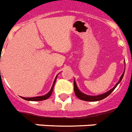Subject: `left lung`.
<instances>
[{
    "instance_id": "8db88e82",
    "label": "left lung",
    "mask_w": 132,
    "mask_h": 132,
    "mask_svg": "<svg viewBox=\"0 0 132 132\" xmlns=\"http://www.w3.org/2000/svg\"><path fill=\"white\" fill-rule=\"evenodd\" d=\"M124 73H125V70H124V72H123V73L122 74L121 77H120V79H119V81H118V83H117V84L115 85V86L114 87V88H112L111 90H110L109 91L105 92V93H103V94H99V95H96V96H90V95L84 94L83 92H81L80 90H79L78 87H77V86L76 84V82H75V81L74 80V91L75 93V95H76L79 99H81V100L86 101H97L102 100L103 98H106L108 96H109V95L113 92V90L117 88L118 84H119V83L121 81V80H122V79H123V75H124Z\"/></svg>"
}]
</instances>
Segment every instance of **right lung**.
I'll list each match as a JSON object with an SVG mask.
<instances>
[{"instance_id": "1", "label": "right lung", "mask_w": 132, "mask_h": 132, "mask_svg": "<svg viewBox=\"0 0 132 132\" xmlns=\"http://www.w3.org/2000/svg\"><path fill=\"white\" fill-rule=\"evenodd\" d=\"M57 77V75L56 76L55 79V80H54V82L53 84L51 89V90H50L49 92H48L47 94H46L45 95H43V96H36V97H29V98H27V97H22V98L24 99V100L32 101H42V100H46V99H47V98L52 94V92H53V88H54V86H55V83Z\"/></svg>"}]
</instances>
